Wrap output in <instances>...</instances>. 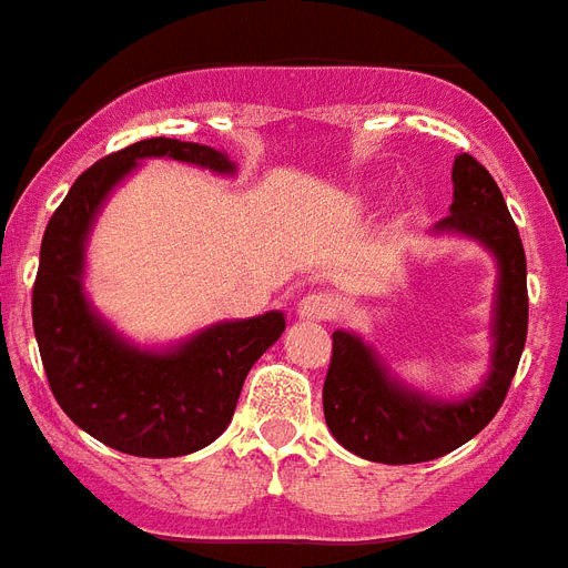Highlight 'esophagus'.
I'll return each instance as SVG.
<instances>
[{
  "label": "esophagus",
  "mask_w": 568,
  "mask_h": 568,
  "mask_svg": "<svg viewBox=\"0 0 568 568\" xmlns=\"http://www.w3.org/2000/svg\"><path fill=\"white\" fill-rule=\"evenodd\" d=\"M337 313V305L328 293H307L302 302H298V320L307 322H325Z\"/></svg>",
  "instance_id": "34e87169"
}]
</instances>
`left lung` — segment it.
<instances>
[{"instance_id":"left-lung-1","label":"left lung","mask_w":568,"mask_h":568,"mask_svg":"<svg viewBox=\"0 0 568 568\" xmlns=\"http://www.w3.org/2000/svg\"><path fill=\"white\" fill-rule=\"evenodd\" d=\"M455 202L434 234L475 240L496 261L489 325V372L460 398L430 396L402 381L355 331H334V355L322 387L325 422L339 446L375 464H422L469 443L507 396L528 337V263L501 190L471 155L452 166Z\"/></svg>"}]
</instances>
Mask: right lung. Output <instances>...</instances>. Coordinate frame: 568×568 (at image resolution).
<instances>
[{
    "label": "right lung",
    "mask_w": 568,
    "mask_h": 568,
    "mask_svg": "<svg viewBox=\"0 0 568 568\" xmlns=\"http://www.w3.org/2000/svg\"><path fill=\"white\" fill-rule=\"evenodd\" d=\"M170 158L234 175L225 152L149 138L81 172L52 213L31 296V320L61 410L104 446L134 457H181L229 428L257 357L287 328L281 311L222 320L172 346H138L93 307L84 290L88 243L113 190L143 161Z\"/></svg>",
    "instance_id": "right-lung-1"
}]
</instances>
